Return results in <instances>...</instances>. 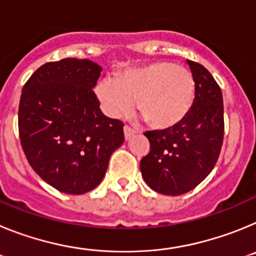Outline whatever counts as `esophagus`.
Here are the masks:
<instances>
[{"label":"esophagus","mask_w":256,"mask_h":256,"mask_svg":"<svg viewBox=\"0 0 256 256\" xmlns=\"http://www.w3.org/2000/svg\"><path fill=\"white\" fill-rule=\"evenodd\" d=\"M134 130H132V128H130V126H124V137H126V141H128V140L130 138V137H132V136H134Z\"/></svg>","instance_id":"1"}]
</instances>
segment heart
Returning <instances> with one entry per match:
<instances>
[{
  "label": "heart",
  "instance_id": "1",
  "mask_svg": "<svg viewBox=\"0 0 256 256\" xmlns=\"http://www.w3.org/2000/svg\"><path fill=\"white\" fill-rule=\"evenodd\" d=\"M195 79L187 68L156 61L106 78L96 87V96L108 116L137 110L155 130H168L188 114L195 100Z\"/></svg>",
  "mask_w": 256,
  "mask_h": 256
}]
</instances>
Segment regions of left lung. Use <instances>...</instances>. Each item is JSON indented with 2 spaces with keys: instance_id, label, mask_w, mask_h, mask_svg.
<instances>
[{
  "instance_id": "1",
  "label": "left lung",
  "mask_w": 256,
  "mask_h": 256,
  "mask_svg": "<svg viewBox=\"0 0 256 256\" xmlns=\"http://www.w3.org/2000/svg\"><path fill=\"white\" fill-rule=\"evenodd\" d=\"M195 79V100L188 114L172 128L144 133L151 150L140 162L148 186L178 196L209 176L220 154L224 120L223 97L216 79L202 65L187 60Z\"/></svg>"
}]
</instances>
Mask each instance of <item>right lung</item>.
<instances>
[{
  "mask_svg": "<svg viewBox=\"0 0 256 256\" xmlns=\"http://www.w3.org/2000/svg\"><path fill=\"white\" fill-rule=\"evenodd\" d=\"M102 68L68 58L36 70L22 91L19 133L36 173L70 195L92 191L124 142L123 123L105 116L94 94Z\"/></svg>",
  "mask_w": 256,
  "mask_h": 256,
  "instance_id": "right-lung-1",
  "label": "right lung"
}]
</instances>
